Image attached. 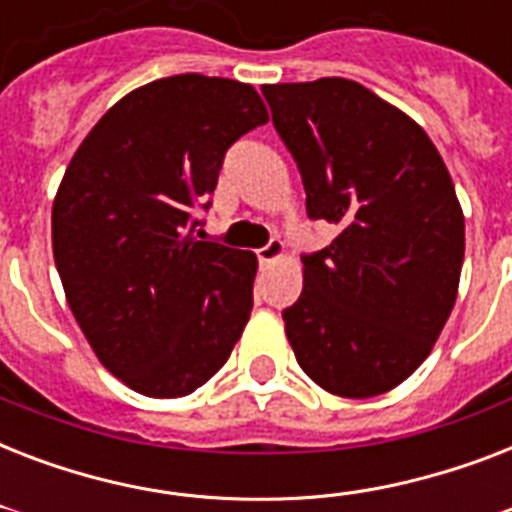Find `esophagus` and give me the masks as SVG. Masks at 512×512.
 Masks as SVG:
<instances>
[{
    "mask_svg": "<svg viewBox=\"0 0 512 512\" xmlns=\"http://www.w3.org/2000/svg\"><path fill=\"white\" fill-rule=\"evenodd\" d=\"M284 255H287V249H284L281 241H271V244H265L263 249H257V260H260L263 265L276 263V260H281Z\"/></svg>",
    "mask_w": 512,
    "mask_h": 512,
    "instance_id": "esophagus-1",
    "label": "esophagus"
}]
</instances>
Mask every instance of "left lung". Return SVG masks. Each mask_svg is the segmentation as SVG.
Listing matches in <instances>:
<instances>
[{
    "label": "left lung",
    "instance_id": "1",
    "mask_svg": "<svg viewBox=\"0 0 512 512\" xmlns=\"http://www.w3.org/2000/svg\"><path fill=\"white\" fill-rule=\"evenodd\" d=\"M313 220L337 228L303 257L284 311L297 364L342 398L388 393L430 356L454 308L465 215L428 132L364 84H263Z\"/></svg>",
    "mask_w": 512,
    "mask_h": 512
}]
</instances>
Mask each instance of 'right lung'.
<instances>
[{"label":"right lung","mask_w":512,"mask_h":512,"mask_svg":"<svg viewBox=\"0 0 512 512\" xmlns=\"http://www.w3.org/2000/svg\"><path fill=\"white\" fill-rule=\"evenodd\" d=\"M265 122L252 84L167 76L108 108L68 162L52 255L90 348L135 393L188 396L247 327L255 252L199 241L191 215L228 146Z\"/></svg>","instance_id":"add662e5"}]
</instances>
